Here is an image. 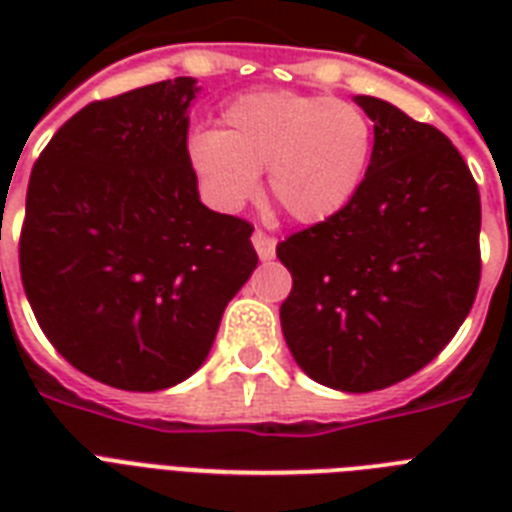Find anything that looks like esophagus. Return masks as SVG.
I'll use <instances>...</instances> for the list:
<instances>
[{"label": "esophagus", "instance_id": "esophagus-1", "mask_svg": "<svg viewBox=\"0 0 512 512\" xmlns=\"http://www.w3.org/2000/svg\"><path fill=\"white\" fill-rule=\"evenodd\" d=\"M252 244H255V252L260 260H273V257H276V239L268 236V233L263 231L252 233Z\"/></svg>", "mask_w": 512, "mask_h": 512}]
</instances>
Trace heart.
<instances>
[{"instance_id":"b5f03b06","label":"heart","mask_w":512,"mask_h":512,"mask_svg":"<svg viewBox=\"0 0 512 512\" xmlns=\"http://www.w3.org/2000/svg\"><path fill=\"white\" fill-rule=\"evenodd\" d=\"M220 130L193 132L185 143L201 196L236 212L260 188L297 223L340 215L364 185L372 159V122L348 100L292 90L247 92L225 108Z\"/></svg>"}]
</instances>
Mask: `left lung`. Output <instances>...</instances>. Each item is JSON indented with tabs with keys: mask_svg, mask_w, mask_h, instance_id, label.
I'll return each instance as SVG.
<instances>
[{
	"mask_svg": "<svg viewBox=\"0 0 512 512\" xmlns=\"http://www.w3.org/2000/svg\"><path fill=\"white\" fill-rule=\"evenodd\" d=\"M374 122L364 185L340 215L276 247L292 273L281 329L311 380L369 393L444 350L481 279V196L452 140L388 100L353 98Z\"/></svg>",
	"mask_w": 512,
	"mask_h": 512,
	"instance_id": "1",
	"label": "left lung"
}]
</instances>
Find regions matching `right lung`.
<instances>
[{"instance_id":"1","label":"right lung","mask_w":512,"mask_h":512,"mask_svg":"<svg viewBox=\"0 0 512 512\" xmlns=\"http://www.w3.org/2000/svg\"><path fill=\"white\" fill-rule=\"evenodd\" d=\"M196 79L95 100L36 159L20 279L47 340L119 390L172 388L209 356L252 271V225L204 207L185 162Z\"/></svg>"}]
</instances>
